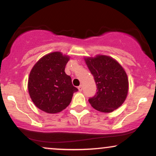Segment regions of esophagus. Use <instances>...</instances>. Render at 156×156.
<instances>
[{"mask_svg":"<svg viewBox=\"0 0 156 156\" xmlns=\"http://www.w3.org/2000/svg\"><path fill=\"white\" fill-rule=\"evenodd\" d=\"M78 90L80 91V92H81V91L83 90V86H82V85H80L79 87H78Z\"/></svg>","mask_w":156,"mask_h":156,"instance_id":"esophagus-1","label":"esophagus"}]
</instances>
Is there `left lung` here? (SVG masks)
Wrapping results in <instances>:
<instances>
[{
    "mask_svg": "<svg viewBox=\"0 0 156 156\" xmlns=\"http://www.w3.org/2000/svg\"><path fill=\"white\" fill-rule=\"evenodd\" d=\"M94 76L98 92L89 102L96 110L111 113L120 107L128 92V78L121 64L112 57L97 55L84 58Z\"/></svg>",
    "mask_w": 156,
    "mask_h": 156,
    "instance_id": "obj_1",
    "label": "left lung"
}]
</instances>
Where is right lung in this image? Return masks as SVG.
Here are the masks:
<instances>
[{
  "instance_id": "1",
  "label": "right lung",
  "mask_w": 156,
  "mask_h": 156,
  "mask_svg": "<svg viewBox=\"0 0 156 156\" xmlns=\"http://www.w3.org/2000/svg\"><path fill=\"white\" fill-rule=\"evenodd\" d=\"M69 56L56 51L44 55L30 72L28 89L37 108L48 114L61 112L69 105L73 93L70 76L64 72Z\"/></svg>"
}]
</instances>
